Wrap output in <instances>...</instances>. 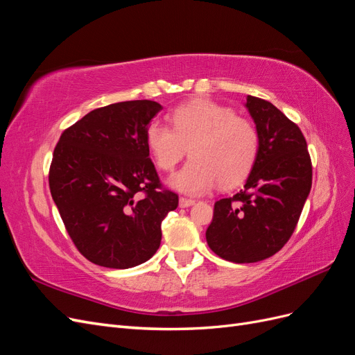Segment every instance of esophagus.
I'll return each mask as SVG.
<instances>
[{
    "instance_id": "1",
    "label": "esophagus",
    "mask_w": 355,
    "mask_h": 355,
    "mask_svg": "<svg viewBox=\"0 0 355 355\" xmlns=\"http://www.w3.org/2000/svg\"><path fill=\"white\" fill-rule=\"evenodd\" d=\"M196 201L192 200V198H187V197H180L179 198V206L180 207H189V206H192V204H194Z\"/></svg>"
}]
</instances>
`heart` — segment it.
<instances>
[{
	"instance_id": "b5f03b06",
	"label": "heart",
	"mask_w": 355,
	"mask_h": 355,
	"mask_svg": "<svg viewBox=\"0 0 355 355\" xmlns=\"http://www.w3.org/2000/svg\"><path fill=\"white\" fill-rule=\"evenodd\" d=\"M170 121L171 127L153 121L145 141L155 166L167 173L189 149L192 158L170 179L178 191L200 196L216 182L231 188L250 175L259 157L261 136L249 118L209 99H196L176 108Z\"/></svg>"
}]
</instances>
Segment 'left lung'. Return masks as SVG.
Segmentation results:
<instances>
[{"label":"left lung","mask_w":355,"mask_h":355,"mask_svg":"<svg viewBox=\"0 0 355 355\" xmlns=\"http://www.w3.org/2000/svg\"><path fill=\"white\" fill-rule=\"evenodd\" d=\"M245 106L261 136L259 157L244 188L214 202L206 231L210 249L235 263L259 262L283 249L313 184V163L297 124L254 96H247Z\"/></svg>","instance_id":"obj_1"}]
</instances>
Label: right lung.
Segmentation results:
<instances>
[{
	"label": "right lung",
	"mask_w": 355,
	"mask_h": 355,
	"mask_svg": "<svg viewBox=\"0 0 355 355\" xmlns=\"http://www.w3.org/2000/svg\"><path fill=\"white\" fill-rule=\"evenodd\" d=\"M153 101L98 108L60 135L49 185L63 225L90 262L125 270L146 262L161 243V220L179 197L149 158L145 133L161 111Z\"/></svg>",
	"instance_id": "obj_1"
}]
</instances>
